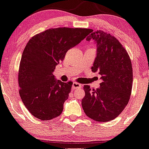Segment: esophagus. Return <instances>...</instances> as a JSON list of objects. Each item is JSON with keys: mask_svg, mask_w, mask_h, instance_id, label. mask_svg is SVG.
Returning a JSON list of instances; mask_svg holds the SVG:
<instances>
[{"mask_svg": "<svg viewBox=\"0 0 149 149\" xmlns=\"http://www.w3.org/2000/svg\"><path fill=\"white\" fill-rule=\"evenodd\" d=\"M81 87V84H79L77 82H73L72 84V89H77V88H80Z\"/></svg>", "mask_w": 149, "mask_h": 149, "instance_id": "34e87169", "label": "esophagus"}]
</instances>
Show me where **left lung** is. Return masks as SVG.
<instances>
[{
  "label": "left lung",
  "mask_w": 149,
  "mask_h": 149,
  "mask_svg": "<svg viewBox=\"0 0 149 149\" xmlns=\"http://www.w3.org/2000/svg\"><path fill=\"white\" fill-rule=\"evenodd\" d=\"M92 39L97 47L92 70L100 73L102 81L97 89L84 86L81 106L88 117L106 122L117 117L129 102L133 83L132 62L122 45L109 33L91 30L87 40Z\"/></svg>",
  "instance_id": "8db88e82"
}]
</instances>
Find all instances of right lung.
<instances>
[{
  "instance_id": "add662e5",
  "label": "right lung",
  "mask_w": 149,
  "mask_h": 149,
  "mask_svg": "<svg viewBox=\"0 0 149 149\" xmlns=\"http://www.w3.org/2000/svg\"><path fill=\"white\" fill-rule=\"evenodd\" d=\"M87 28H51L37 34L27 43L20 62V98L27 109L40 120L60 116L72 82L57 80L53 72L68 49L90 33Z\"/></svg>"
}]
</instances>
